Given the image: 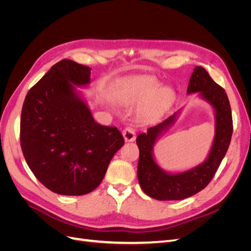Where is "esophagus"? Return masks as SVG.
<instances>
[{
  "label": "esophagus",
  "instance_id": "obj_1",
  "mask_svg": "<svg viewBox=\"0 0 251 251\" xmlns=\"http://www.w3.org/2000/svg\"><path fill=\"white\" fill-rule=\"evenodd\" d=\"M123 135H124V138L126 142H132L136 138V134H135L134 128L130 127V126L125 128V130L123 131Z\"/></svg>",
  "mask_w": 251,
  "mask_h": 251
}]
</instances>
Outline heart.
<instances>
[{
  "mask_svg": "<svg viewBox=\"0 0 251 251\" xmlns=\"http://www.w3.org/2000/svg\"><path fill=\"white\" fill-rule=\"evenodd\" d=\"M174 96L171 88H160V83L151 77H139L128 83L120 100L126 104L144 100L138 109V115L143 119H154L170 107Z\"/></svg>",
  "mask_w": 251,
  "mask_h": 251,
  "instance_id": "b5f03b06",
  "label": "heart"
}]
</instances>
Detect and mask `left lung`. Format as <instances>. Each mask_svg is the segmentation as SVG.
<instances>
[{
  "label": "left lung",
  "mask_w": 251,
  "mask_h": 251,
  "mask_svg": "<svg viewBox=\"0 0 251 251\" xmlns=\"http://www.w3.org/2000/svg\"><path fill=\"white\" fill-rule=\"evenodd\" d=\"M199 92V96L215 110V138L206 160L195 168L177 174L163 171L153 155L157 139L174 125L178 113L164 119L162 123L148 128L147 133L137 136L139 149L137 176L140 187L151 198L161 201L182 200L202 191L214 178L217 170L228 150L232 135V116L228 97L209 76L203 67L197 66L187 87V94Z\"/></svg>",
  "instance_id": "obj_1"
}]
</instances>
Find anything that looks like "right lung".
<instances>
[{"instance_id": "1", "label": "right lung", "mask_w": 251, "mask_h": 251, "mask_svg": "<svg viewBox=\"0 0 251 251\" xmlns=\"http://www.w3.org/2000/svg\"><path fill=\"white\" fill-rule=\"evenodd\" d=\"M91 68L63 59L26 95L21 147L29 169L51 192L89 194L100 184L125 139L116 126L94 120L77 87L89 85Z\"/></svg>"}]
</instances>
